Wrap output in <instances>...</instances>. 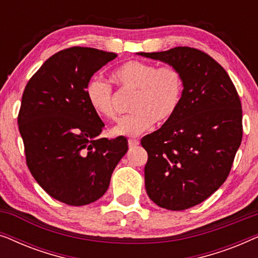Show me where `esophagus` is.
Instances as JSON below:
<instances>
[{
    "instance_id": "obj_1",
    "label": "esophagus",
    "mask_w": 258,
    "mask_h": 258,
    "mask_svg": "<svg viewBox=\"0 0 258 258\" xmlns=\"http://www.w3.org/2000/svg\"><path fill=\"white\" fill-rule=\"evenodd\" d=\"M128 144H129L130 148H134V147L139 146L140 141L139 140H135V139H130V140H128Z\"/></svg>"
}]
</instances>
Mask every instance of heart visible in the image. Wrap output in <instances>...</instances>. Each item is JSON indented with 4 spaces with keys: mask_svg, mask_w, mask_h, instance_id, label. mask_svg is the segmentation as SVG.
<instances>
[{
    "mask_svg": "<svg viewBox=\"0 0 258 258\" xmlns=\"http://www.w3.org/2000/svg\"><path fill=\"white\" fill-rule=\"evenodd\" d=\"M115 82L123 90H135L130 102L132 114L124 116L112 129L117 136L135 137L155 122L161 124L177 110L183 93V79L172 66L158 67L143 61H128L112 73ZM86 97L96 115L105 119L117 116L112 88L107 81L93 77L86 87Z\"/></svg>",
    "mask_w": 258,
    "mask_h": 258,
    "instance_id": "1",
    "label": "heart"
}]
</instances>
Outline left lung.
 Wrapping results in <instances>:
<instances>
[{
    "mask_svg": "<svg viewBox=\"0 0 258 258\" xmlns=\"http://www.w3.org/2000/svg\"><path fill=\"white\" fill-rule=\"evenodd\" d=\"M175 67L183 93L175 115L144 136V168L150 200L168 210H184L213 195L227 179L242 142V105L223 67L199 49L176 47L139 52Z\"/></svg>",
    "mask_w": 258,
    "mask_h": 258,
    "instance_id": "obj_1",
    "label": "left lung"
}]
</instances>
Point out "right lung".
<instances>
[{"mask_svg":"<svg viewBox=\"0 0 258 258\" xmlns=\"http://www.w3.org/2000/svg\"><path fill=\"white\" fill-rule=\"evenodd\" d=\"M115 52L73 47L56 52L27 83L17 117L27 165L52 199L86 206L104 195L111 174L128 151L118 136L101 139L104 128L86 97V87Z\"/></svg>","mask_w":258,"mask_h":258,"instance_id":"add662e5","label":"right lung"}]
</instances>
